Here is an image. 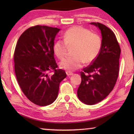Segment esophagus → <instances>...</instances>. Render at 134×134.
<instances>
[{
    "instance_id": "esophagus-1",
    "label": "esophagus",
    "mask_w": 134,
    "mask_h": 134,
    "mask_svg": "<svg viewBox=\"0 0 134 134\" xmlns=\"http://www.w3.org/2000/svg\"><path fill=\"white\" fill-rule=\"evenodd\" d=\"M66 74H67V75L68 76H72V75H73V73H72V72H69V71H67V72H66Z\"/></svg>"
}]
</instances>
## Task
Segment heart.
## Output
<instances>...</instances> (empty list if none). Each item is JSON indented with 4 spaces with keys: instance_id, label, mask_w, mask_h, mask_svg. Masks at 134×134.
<instances>
[{
    "instance_id": "1",
    "label": "heart",
    "mask_w": 134,
    "mask_h": 134,
    "mask_svg": "<svg viewBox=\"0 0 134 134\" xmlns=\"http://www.w3.org/2000/svg\"><path fill=\"white\" fill-rule=\"evenodd\" d=\"M63 40L54 43L53 50L57 58L62 60L66 55L68 47L74 46L72 51L74 56L65 58L60 64L62 69L69 71L80 69L84 63H92L100 51V37L82 26H74L67 29L63 35Z\"/></svg>"
}]
</instances>
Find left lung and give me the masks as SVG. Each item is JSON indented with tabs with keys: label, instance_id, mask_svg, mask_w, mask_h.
<instances>
[{
	"label": "left lung",
	"instance_id": "left-lung-1",
	"mask_svg": "<svg viewBox=\"0 0 134 134\" xmlns=\"http://www.w3.org/2000/svg\"><path fill=\"white\" fill-rule=\"evenodd\" d=\"M90 24L101 31L102 47L99 55L92 64L81 71V82L77 96L83 103L92 105L108 96L116 83L119 72L121 48L113 32L99 22Z\"/></svg>",
	"mask_w": 134,
	"mask_h": 134
}]
</instances>
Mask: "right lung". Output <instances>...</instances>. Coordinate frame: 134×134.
<instances>
[{"label":"right lung","mask_w":134,"mask_h":134,"mask_svg":"<svg viewBox=\"0 0 134 134\" xmlns=\"http://www.w3.org/2000/svg\"><path fill=\"white\" fill-rule=\"evenodd\" d=\"M59 31L47 26L30 27L20 36L13 54L15 72L22 92L41 106L55 100L60 83L67 76L64 70L58 69L54 57V39Z\"/></svg>","instance_id":"add662e5"}]
</instances>
